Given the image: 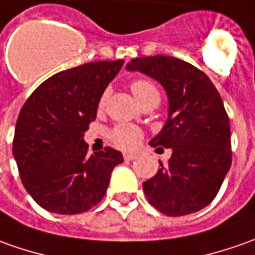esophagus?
<instances>
[{"mask_svg": "<svg viewBox=\"0 0 255 255\" xmlns=\"http://www.w3.org/2000/svg\"><path fill=\"white\" fill-rule=\"evenodd\" d=\"M136 157H138L136 153H124V159L128 160V162H129V160H135Z\"/></svg>", "mask_w": 255, "mask_h": 255, "instance_id": "obj_1", "label": "esophagus"}]
</instances>
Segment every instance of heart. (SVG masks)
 <instances>
[{
	"instance_id": "heart-1",
	"label": "heart",
	"mask_w": 255,
	"mask_h": 255,
	"mask_svg": "<svg viewBox=\"0 0 255 255\" xmlns=\"http://www.w3.org/2000/svg\"><path fill=\"white\" fill-rule=\"evenodd\" d=\"M131 91H132L134 96L139 103H142L143 100H146L148 98H152V96L160 98L156 86L148 82V81H143V79L134 81L131 84ZM106 100H107V92H105L102 99H100V103H99L100 107L105 106ZM110 138L114 142V145L120 146L123 149H132L141 141L142 132L139 128L131 126V124H119V126H116L113 128Z\"/></svg>"
}]
</instances>
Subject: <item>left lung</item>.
Here are the masks:
<instances>
[{
  "label": "left lung",
  "mask_w": 255,
  "mask_h": 255,
  "mask_svg": "<svg viewBox=\"0 0 255 255\" xmlns=\"http://www.w3.org/2000/svg\"><path fill=\"white\" fill-rule=\"evenodd\" d=\"M126 69L153 78L169 100L167 120L149 145L170 148L171 156L142 184L149 204L169 216L205 208L232 164L229 117L219 92L202 71L174 57L134 58Z\"/></svg>",
  "instance_id": "8db88e82"
}]
</instances>
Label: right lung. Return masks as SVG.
I'll list each match as a JSON object with an SVG mask.
<instances>
[{
	"instance_id": "right-lung-1",
	"label": "right lung",
	"mask_w": 255,
	"mask_h": 255,
	"mask_svg": "<svg viewBox=\"0 0 255 255\" xmlns=\"http://www.w3.org/2000/svg\"><path fill=\"white\" fill-rule=\"evenodd\" d=\"M124 61L88 62L46 79L19 113L12 153L26 191L41 208L82 214L105 197L124 157L106 148L88 156L84 134Z\"/></svg>"
}]
</instances>
